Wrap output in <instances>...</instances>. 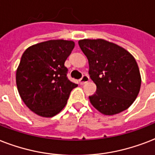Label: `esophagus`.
Returning a JSON list of instances; mask_svg holds the SVG:
<instances>
[{"mask_svg":"<svg viewBox=\"0 0 155 155\" xmlns=\"http://www.w3.org/2000/svg\"><path fill=\"white\" fill-rule=\"evenodd\" d=\"M89 81H90V78H89V76H87V75H84V76L80 79V84H81V85H84V84H86V82H88Z\"/></svg>","mask_w":155,"mask_h":155,"instance_id":"34e87169","label":"esophagus"}]
</instances>
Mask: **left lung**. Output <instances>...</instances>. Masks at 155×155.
<instances>
[{"label": "left lung", "instance_id": "obj_1", "mask_svg": "<svg viewBox=\"0 0 155 155\" xmlns=\"http://www.w3.org/2000/svg\"><path fill=\"white\" fill-rule=\"evenodd\" d=\"M89 62L96 92L89 96L94 108L107 116L125 111L135 101L141 78L136 60L122 47L105 39L79 40Z\"/></svg>", "mask_w": 155, "mask_h": 155}]
</instances>
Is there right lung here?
<instances>
[{
  "mask_svg": "<svg viewBox=\"0 0 155 155\" xmlns=\"http://www.w3.org/2000/svg\"><path fill=\"white\" fill-rule=\"evenodd\" d=\"M74 46L71 40L53 39L29 47L22 54L16 71L17 87L24 104L37 115L56 116L78 86L68 79L64 66Z\"/></svg>",
  "mask_w": 155,
  "mask_h": 155,
  "instance_id": "add662e5",
  "label": "right lung"
}]
</instances>
